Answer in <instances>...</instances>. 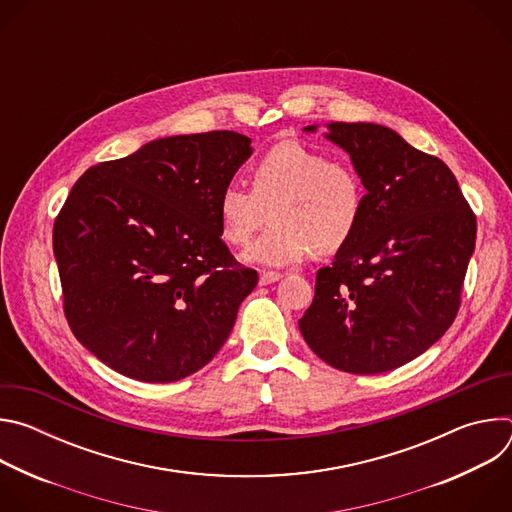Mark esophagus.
Here are the masks:
<instances>
[{"label":"esophagus","mask_w":512,"mask_h":512,"mask_svg":"<svg viewBox=\"0 0 512 512\" xmlns=\"http://www.w3.org/2000/svg\"><path fill=\"white\" fill-rule=\"evenodd\" d=\"M281 279V273H277V271H263L261 275H259V283L261 285H269V283H275V281H279Z\"/></svg>","instance_id":"1"}]
</instances>
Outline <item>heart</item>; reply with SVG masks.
<instances>
[{
	"instance_id": "b5f03b06",
	"label": "heart",
	"mask_w": 512,
	"mask_h": 512,
	"mask_svg": "<svg viewBox=\"0 0 512 512\" xmlns=\"http://www.w3.org/2000/svg\"><path fill=\"white\" fill-rule=\"evenodd\" d=\"M251 187L227 184L216 212L229 245L245 247L267 223L269 231L249 249L247 261L265 267L300 263L312 251L344 249L360 227L364 190L358 174L298 141H281L251 166Z\"/></svg>"
}]
</instances>
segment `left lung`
Masks as SVG:
<instances>
[{
	"instance_id": "obj_1",
	"label": "left lung",
	"mask_w": 512,
	"mask_h": 512,
	"mask_svg": "<svg viewBox=\"0 0 512 512\" xmlns=\"http://www.w3.org/2000/svg\"><path fill=\"white\" fill-rule=\"evenodd\" d=\"M328 129L367 194L358 231L316 275L300 330L338 371L387 373L452 326L474 253L476 214L452 170L397 131L377 123Z\"/></svg>"
}]
</instances>
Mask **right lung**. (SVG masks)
I'll return each instance as SVG.
<instances>
[{
  "mask_svg": "<svg viewBox=\"0 0 512 512\" xmlns=\"http://www.w3.org/2000/svg\"><path fill=\"white\" fill-rule=\"evenodd\" d=\"M251 152L235 131L174 135L72 186L52 231L62 308L113 371L180 381L227 342L259 275L221 239L216 202Z\"/></svg>",
  "mask_w": 512,
  "mask_h": 512,
  "instance_id": "obj_1",
  "label": "right lung"
}]
</instances>
